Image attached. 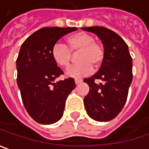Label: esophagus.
I'll return each instance as SVG.
<instances>
[{
	"mask_svg": "<svg viewBox=\"0 0 149 149\" xmlns=\"http://www.w3.org/2000/svg\"><path fill=\"white\" fill-rule=\"evenodd\" d=\"M80 82H81V79H75V83L76 84H79Z\"/></svg>",
	"mask_w": 149,
	"mask_h": 149,
	"instance_id": "34e87169",
	"label": "esophagus"
}]
</instances>
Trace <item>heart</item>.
Instances as JSON below:
<instances>
[{"instance_id": "obj_1", "label": "heart", "mask_w": 149, "mask_h": 149, "mask_svg": "<svg viewBox=\"0 0 149 149\" xmlns=\"http://www.w3.org/2000/svg\"><path fill=\"white\" fill-rule=\"evenodd\" d=\"M77 63L66 71L70 77L79 78L89 74L93 67L98 68L103 62L105 50L102 45L96 42L93 35L87 32H78L68 38V46L56 42L52 48V56L55 62L62 68H68L72 61V53H77Z\"/></svg>"}]
</instances>
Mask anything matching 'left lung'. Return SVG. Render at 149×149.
Wrapping results in <instances>:
<instances>
[{
	"instance_id": "1",
	"label": "left lung",
	"mask_w": 149,
	"mask_h": 149,
	"mask_svg": "<svg viewBox=\"0 0 149 149\" xmlns=\"http://www.w3.org/2000/svg\"><path fill=\"white\" fill-rule=\"evenodd\" d=\"M81 29L96 34L105 50L98 72L83 80L89 86L84 106L90 118L98 122H107L116 118L125 105L133 81V60L126 42L112 30L103 26ZM96 80L102 82L97 84Z\"/></svg>"
}]
</instances>
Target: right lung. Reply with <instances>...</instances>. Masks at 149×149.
Returning a JSON list of instances; mask_svg holds the SVG:
<instances>
[{
    "instance_id": "right-lung-1",
    "label": "right lung",
    "mask_w": 149,
    "mask_h": 149,
    "mask_svg": "<svg viewBox=\"0 0 149 149\" xmlns=\"http://www.w3.org/2000/svg\"><path fill=\"white\" fill-rule=\"evenodd\" d=\"M77 27H43L23 42L16 59L17 85L24 107L41 124L62 118L66 100L76 87L73 78L56 82L63 74L52 58V48L62 36Z\"/></svg>"
}]
</instances>
